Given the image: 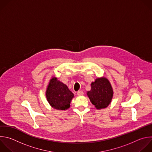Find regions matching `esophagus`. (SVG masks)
<instances>
[{
	"instance_id": "34e87169",
	"label": "esophagus",
	"mask_w": 152,
	"mask_h": 152,
	"mask_svg": "<svg viewBox=\"0 0 152 152\" xmlns=\"http://www.w3.org/2000/svg\"><path fill=\"white\" fill-rule=\"evenodd\" d=\"M77 95L80 96V95H83L84 94H83V92L82 91H78L77 92Z\"/></svg>"
}]
</instances>
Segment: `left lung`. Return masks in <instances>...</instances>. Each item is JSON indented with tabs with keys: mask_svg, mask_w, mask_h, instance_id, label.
Here are the masks:
<instances>
[{
	"mask_svg": "<svg viewBox=\"0 0 152 152\" xmlns=\"http://www.w3.org/2000/svg\"><path fill=\"white\" fill-rule=\"evenodd\" d=\"M86 94L91 103L98 110L107 107L113 96V90L109 80L105 77L96 78L91 84Z\"/></svg>",
	"mask_w": 152,
	"mask_h": 152,
	"instance_id": "left-lung-1",
	"label": "left lung"
}]
</instances>
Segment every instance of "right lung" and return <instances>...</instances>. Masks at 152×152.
<instances>
[{"mask_svg": "<svg viewBox=\"0 0 152 152\" xmlns=\"http://www.w3.org/2000/svg\"><path fill=\"white\" fill-rule=\"evenodd\" d=\"M46 97L49 105L59 110H66L70 108L74 94L67 86L53 76L47 86Z\"/></svg>", "mask_w": 152, "mask_h": 152, "instance_id": "obj_1", "label": "right lung"}]
</instances>
